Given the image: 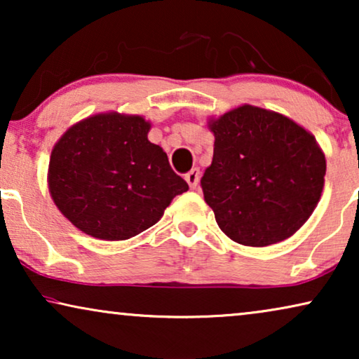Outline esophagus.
I'll return each instance as SVG.
<instances>
[{
	"label": "esophagus",
	"instance_id": "obj_1",
	"mask_svg": "<svg viewBox=\"0 0 359 359\" xmlns=\"http://www.w3.org/2000/svg\"><path fill=\"white\" fill-rule=\"evenodd\" d=\"M199 178H201V171H199V168H193V170L189 171V173L184 175V180L188 181V184H189L193 189L196 188V186H198Z\"/></svg>",
	"mask_w": 359,
	"mask_h": 359
}]
</instances>
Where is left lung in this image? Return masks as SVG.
Here are the masks:
<instances>
[{
  "instance_id": "1",
  "label": "left lung",
  "mask_w": 359,
  "mask_h": 359,
  "mask_svg": "<svg viewBox=\"0 0 359 359\" xmlns=\"http://www.w3.org/2000/svg\"><path fill=\"white\" fill-rule=\"evenodd\" d=\"M212 163L201 188L220 230L247 247L297 232L320 201L325 155L316 137L289 117L242 104L209 119Z\"/></svg>"
}]
</instances>
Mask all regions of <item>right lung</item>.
Masks as SVG:
<instances>
[{
  "instance_id": "1",
  "label": "right lung",
  "mask_w": 359,
  "mask_h": 359,
  "mask_svg": "<svg viewBox=\"0 0 359 359\" xmlns=\"http://www.w3.org/2000/svg\"><path fill=\"white\" fill-rule=\"evenodd\" d=\"M150 127L142 116L102 112L73 124L53 145L48 191L83 233L111 242L135 237L189 189L149 140Z\"/></svg>"
}]
</instances>
